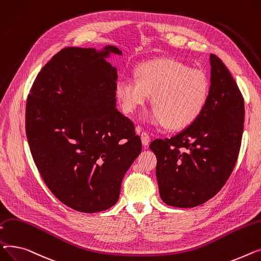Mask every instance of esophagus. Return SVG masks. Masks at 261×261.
I'll return each mask as SVG.
<instances>
[{
    "mask_svg": "<svg viewBox=\"0 0 261 261\" xmlns=\"http://www.w3.org/2000/svg\"><path fill=\"white\" fill-rule=\"evenodd\" d=\"M140 137H141V140H142V144H143L144 146L148 145V143H149V141H150L149 135H148L146 132H142V133L140 134Z\"/></svg>",
    "mask_w": 261,
    "mask_h": 261,
    "instance_id": "esophagus-1",
    "label": "esophagus"
}]
</instances>
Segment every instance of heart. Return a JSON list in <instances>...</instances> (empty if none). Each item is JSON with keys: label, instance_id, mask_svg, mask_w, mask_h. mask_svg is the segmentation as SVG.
Instances as JSON below:
<instances>
[{"label": "heart", "instance_id": "heart-1", "mask_svg": "<svg viewBox=\"0 0 261 261\" xmlns=\"http://www.w3.org/2000/svg\"><path fill=\"white\" fill-rule=\"evenodd\" d=\"M115 93L125 114L134 113L150 95L154 107L146 115L149 123L181 129L192 124L204 110L210 83L201 70L190 68L178 60L158 59L138 66L136 78L120 76Z\"/></svg>", "mask_w": 261, "mask_h": 261}]
</instances>
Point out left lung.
<instances>
[{
	"label": "left lung",
	"instance_id": "obj_1",
	"mask_svg": "<svg viewBox=\"0 0 261 261\" xmlns=\"http://www.w3.org/2000/svg\"><path fill=\"white\" fill-rule=\"evenodd\" d=\"M210 95L202 113L170 139L149 145L157 157L160 197L167 205L194 207L210 200L225 185L239 155L243 98L217 56H210Z\"/></svg>",
	"mask_w": 261,
	"mask_h": 261
}]
</instances>
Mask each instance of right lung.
Here are the masks:
<instances>
[{
	"instance_id": "add662e5",
	"label": "right lung",
	"mask_w": 261,
	"mask_h": 261,
	"mask_svg": "<svg viewBox=\"0 0 261 261\" xmlns=\"http://www.w3.org/2000/svg\"><path fill=\"white\" fill-rule=\"evenodd\" d=\"M113 45L66 47L46 63L30 88L25 127L45 185L82 213L116 204L125 173L142 149L135 125L116 107Z\"/></svg>"
}]
</instances>
